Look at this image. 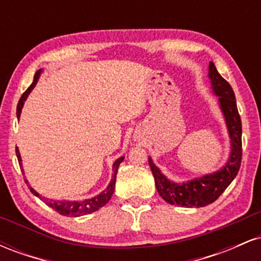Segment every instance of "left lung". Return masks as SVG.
<instances>
[{"mask_svg":"<svg viewBox=\"0 0 261 261\" xmlns=\"http://www.w3.org/2000/svg\"><path fill=\"white\" fill-rule=\"evenodd\" d=\"M208 76L211 79L214 92L220 97L221 109L224 114L229 131L232 153H230L228 163L220 172L184 182L181 185L168 180L149 158L148 163L152 174L154 176L158 194L170 205H178L182 207L184 206L185 207H203V206L210 205L221 196V194L233 181L241 168L242 121L238 108H237L234 92L229 83L218 73L212 61L210 62Z\"/></svg>","mask_w":261,"mask_h":261,"instance_id":"obj_1","label":"left lung"}]
</instances>
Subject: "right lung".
<instances>
[{
  "label": "right lung",
  "instance_id": "1",
  "mask_svg": "<svg viewBox=\"0 0 261 261\" xmlns=\"http://www.w3.org/2000/svg\"><path fill=\"white\" fill-rule=\"evenodd\" d=\"M40 72H41L40 70H38L37 72H35L34 81H33L32 85L29 86V88L27 89L24 93H23L19 101H18V106H17V116H18V118H19V115H20V110H22V107H23V104H24V100L27 99V97H28V94L31 93L32 89L34 88V86L37 85L39 74H40ZM16 154H17V158H18V163H19V166H20V154H19V151H18V148H16ZM122 160H124V157H120L119 160H116L115 162H114V166H113L114 175H113L112 181H110V184L108 185V188L106 189V190H104L103 193H100L98 196L92 197V199H88V200H83V201H53V200H47V199H45V197H41L37 193V191L34 190V189L29 187L28 181L25 180V182H27V185H28V188L31 189L32 193L34 194L35 196H38L39 199L43 200V201L46 203L49 207L54 208L56 212H59L60 215H62V216L79 217V216H82V215H88V214H92V212L97 211V210L103 207V206L106 205L108 201H109L110 197H112L113 193H114V188H115L116 173H118V168H119V166H120Z\"/></svg>",
  "mask_w": 261,
  "mask_h": 261
}]
</instances>
